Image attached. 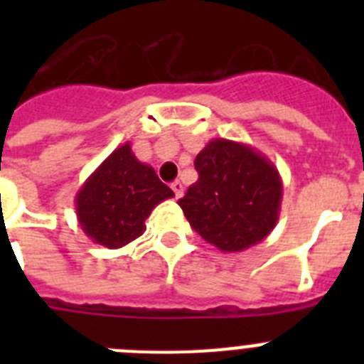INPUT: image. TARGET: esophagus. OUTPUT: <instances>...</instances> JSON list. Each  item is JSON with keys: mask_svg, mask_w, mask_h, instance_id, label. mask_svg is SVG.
Returning a JSON list of instances; mask_svg holds the SVG:
<instances>
[{"mask_svg": "<svg viewBox=\"0 0 364 364\" xmlns=\"http://www.w3.org/2000/svg\"><path fill=\"white\" fill-rule=\"evenodd\" d=\"M171 189H173V191H175V197L176 198H180V197H182V195H184V184H182L180 180H175V182H173Z\"/></svg>", "mask_w": 364, "mask_h": 364, "instance_id": "1", "label": "esophagus"}]
</instances>
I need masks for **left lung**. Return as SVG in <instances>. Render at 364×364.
Segmentation results:
<instances>
[{
	"label": "left lung",
	"instance_id": "left-lung-1",
	"mask_svg": "<svg viewBox=\"0 0 364 364\" xmlns=\"http://www.w3.org/2000/svg\"><path fill=\"white\" fill-rule=\"evenodd\" d=\"M198 180L178 205L191 228L220 252H244L277 226L282 180L255 147L213 138L197 154Z\"/></svg>",
	"mask_w": 364,
	"mask_h": 364
}]
</instances>
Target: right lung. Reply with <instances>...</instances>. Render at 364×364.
Here are the masks:
<instances>
[{
    "label": "right lung",
    "instance_id": "1",
    "mask_svg": "<svg viewBox=\"0 0 364 364\" xmlns=\"http://www.w3.org/2000/svg\"><path fill=\"white\" fill-rule=\"evenodd\" d=\"M175 193L154 169L134 156L131 144L117 147L76 193V217L92 242L118 250L146 231L151 211Z\"/></svg>",
    "mask_w": 364,
    "mask_h": 364
}]
</instances>
